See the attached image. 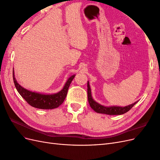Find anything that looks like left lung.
Returning a JSON list of instances; mask_svg holds the SVG:
<instances>
[{
	"instance_id": "left-lung-1",
	"label": "left lung",
	"mask_w": 160,
	"mask_h": 160,
	"mask_svg": "<svg viewBox=\"0 0 160 160\" xmlns=\"http://www.w3.org/2000/svg\"><path fill=\"white\" fill-rule=\"evenodd\" d=\"M88 101L89 103L91 106V108L93 109L95 112L99 113H103L106 115H122L124 114L128 111L132 109L134 105L136 104L138 101H135V103L129 105L128 106H125V107H120V106H104L99 104V103L96 102V101L93 99V97L91 95V90L90 88L89 82H88Z\"/></svg>"
}]
</instances>
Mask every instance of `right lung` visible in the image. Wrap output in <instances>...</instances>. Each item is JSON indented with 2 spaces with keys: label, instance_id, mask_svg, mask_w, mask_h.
I'll use <instances>...</instances> for the list:
<instances>
[{
  "label": "right lung",
  "instance_id": "1",
  "mask_svg": "<svg viewBox=\"0 0 160 160\" xmlns=\"http://www.w3.org/2000/svg\"><path fill=\"white\" fill-rule=\"evenodd\" d=\"M12 75L14 85H15V88L19 94L22 96V98L32 107L42 109H55L63 103L69 85L75 76V75H71L67 79L64 87L60 91L53 94H45L37 93L35 91H31L22 88L21 85H19L16 80L15 77H14V68L12 71Z\"/></svg>",
  "mask_w": 160,
  "mask_h": 160
}]
</instances>
